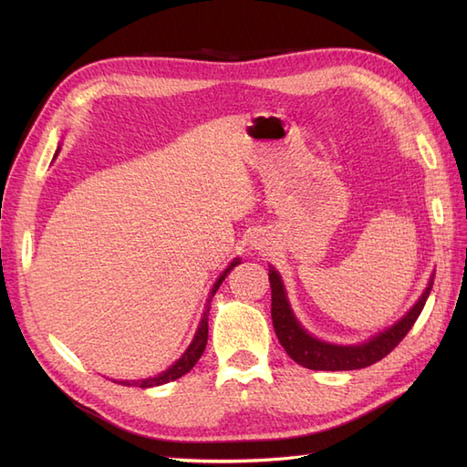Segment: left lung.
I'll use <instances>...</instances> for the list:
<instances>
[{"instance_id":"left-lung-1","label":"left lung","mask_w":467,"mask_h":467,"mask_svg":"<svg viewBox=\"0 0 467 467\" xmlns=\"http://www.w3.org/2000/svg\"><path fill=\"white\" fill-rule=\"evenodd\" d=\"M269 283L271 317L275 333L279 337V343L285 347L286 355H289L293 361L315 371H351L363 369V367H369L377 361H381L383 357L389 355L395 347L403 341V337L410 333L413 323L418 321L420 313L423 311V305L428 301L433 286L431 279L428 289L421 295V299L415 303L413 309L405 315L400 323H395L391 329L373 337L369 343L345 347L315 339V337H311L299 323H296L295 315L291 313V306L286 303L281 276L275 269H269Z\"/></svg>"}]
</instances>
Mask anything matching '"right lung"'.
Returning a JSON list of instances; mask_svg holds the SVG:
<instances>
[{
	"label": "right lung",
	"instance_id": "obj_1",
	"mask_svg": "<svg viewBox=\"0 0 467 467\" xmlns=\"http://www.w3.org/2000/svg\"><path fill=\"white\" fill-rule=\"evenodd\" d=\"M236 265H239V261L231 263V266H228V269L221 276H218V281L214 283L213 291H211V299H208V305H211L214 293L218 291V286L223 285L224 276L231 273ZM208 305H206V311H204L202 321H201V325H198V331L194 335V339H192L191 347H188V349L184 351V355L181 357V359H178L172 367H168V369L162 371L161 375L148 377V379H142V381H132L134 385H138V387H156V385H162V383H168V381H174V379H178V377H182L184 373H188V371L192 369V367L196 365V361L201 359V355H202L204 347H206V341H208V309H211V306H208ZM120 383L122 385H132L130 381H120Z\"/></svg>",
	"mask_w": 467,
	"mask_h": 467
}]
</instances>
